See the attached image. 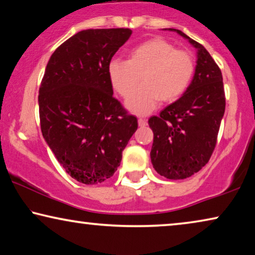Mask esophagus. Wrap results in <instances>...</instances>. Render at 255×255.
<instances>
[{"instance_id": "1", "label": "esophagus", "mask_w": 255, "mask_h": 255, "mask_svg": "<svg viewBox=\"0 0 255 255\" xmlns=\"http://www.w3.org/2000/svg\"><path fill=\"white\" fill-rule=\"evenodd\" d=\"M138 126L140 127L146 126V120L143 119V118H138Z\"/></svg>"}]
</instances>
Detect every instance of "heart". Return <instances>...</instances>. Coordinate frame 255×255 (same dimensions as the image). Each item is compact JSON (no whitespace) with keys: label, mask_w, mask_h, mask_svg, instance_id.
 Listing matches in <instances>:
<instances>
[{"label":"heart","mask_w":255,"mask_h":255,"mask_svg":"<svg viewBox=\"0 0 255 255\" xmlns=\"http://www.w3.org/2000/svg\"><path fill=\"white\" fill-rule=\"evenodd\" d=\"M129 59L115 58L109 64V78L120 96L127 97L126 108L137 115H147L160 100H177L191 82L195 62L190 52L176 50L175 45L160 37L147 40L129 51Z\"/></svg>","instance_id":"heart-1"}]
</instances>
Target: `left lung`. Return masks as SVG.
Segmentation results:
<instances>
[{
  "mask_svg": "<svg viewBox=\"0 0 255 255\" xmlns=\"http://www.w3.org/2000/svg\"><path fill=\"white\" fill-rule=\"evenodd\" d=\"M189 41L197 50L195 75L185 93L149 119L153 131L151 162L158 174L183 180L199 172L214 151L226 110L222 73L200 43L182 30L168 28Z\"/></svg>",
  "mask_w": 255,
  "mask_h": 255,
  "instance_id": "obj_1",
  "label": "left lung"
}]
</instances>
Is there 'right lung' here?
I'll list each match as a JSON object with an SVG mask.
<instances>
[{
  "mask_svg": "<svg viewBox=\"0 0 255 255\" xmlns=\"http://www.w3.org/2000/svg\"><path fill=\"white\" fill-rule=\"evenodd\" d=\"M129 28L85 29L56 49L39 90L41 131L68 175L98 184L120 166L137 129L113 97L109 64L130 37Z\"/></svg>",
  "mask_w": 255,
  "mask_h": 255,
  "instance_id": "add662e5",
  "label": "right lung"
}]
</instances>
